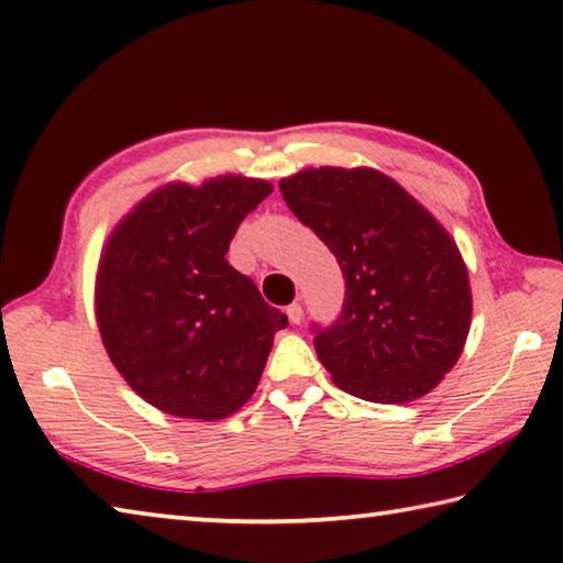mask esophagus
<instances>
[{
	"instance_id": "34e87169",
	"label": "esophagus",
	"mask_w": 563,
	"mask_h": 563,
	"mask_svg": "<svg viewBox=\"0 0 563 563\" xmlns=\"http://www.w3.org/2000/svg\"><path fill=\"white\" fill-rule=\"evenodd\" d=\"M285 314H288V320H290L292 324H300V322H302V305H300V302L288 305V308H285Z\"/></svg>"
}]
</instances>
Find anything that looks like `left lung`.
<instances>
[{
    "mask_svg": "<svg viewBox=\"0 0 563 563\" xmlns=\"http://www.w3.org/2000/svg\"><path fill=\"white\" fill-rule=\"evenodd\" d=\"M280 194L344 275L340 317L312 324L332 382L372 404L426 396L455 366L473 317L455 241L401 184L369 167L305 169L283 179Z\"/></svg>",
    "mask_w": 563,
    "mask_h": 563,
    "instance_id": "obj_1",
    "label": "left lung"
}]
</instances>
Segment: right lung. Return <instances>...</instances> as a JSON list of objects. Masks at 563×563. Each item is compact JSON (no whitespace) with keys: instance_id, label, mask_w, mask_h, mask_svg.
Returning <instances> with one entry per match:
<instances>
[{"instance_id":"right-lung-1","label":"right lung","mask_w":563,"mask_h":563,"mask_svg":"<svg viewBox=\"0 0 563 563\" xmlns=\"http://www.w3.org/2000/svg\"><path fill=\"white\" fill-rule=\"evenodd\" d=\"M263 179L167 184L122 219L100 255L96 314L110 362L159 411L197 421L253 396L288 317L229 265L239 223L268 197Z\"/></svg>"}]
</instances>
